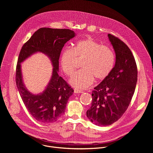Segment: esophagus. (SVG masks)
<instances>
[{"mask_svg": "<svg viewBox=\"0 0 153 153\" xmlns=\"http://www.w3.org/2000/svg\"><path fill=\"white\" fill-rule=\"evenodd\" d=\"M84 92L82 91H81V90H80V89H76V88H75V89H74V93H75V94H81V93H83Z\"/></svg>", "mask_w": 153, "mask_h": 153, "instance_id": "esophagus-1", "label": "esophagus"}]
</instances>
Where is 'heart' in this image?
<instances>
[{"mask_svg": "<svg viewBox=\"0 0 153 153\" xmlns=\"http://www.w3.org/2000/svg\"><path fill=\"white\" fill-rule=\"evenodd\" d=\"M83 58L82 69L70 79L69 84L78 88H86L94 82L105 79L115 63V56L109 47L101 45L91 37L78 41L73 48H66L61 52L60 65L67 76H71L75 68L76 59Z\"/></svg>", "mask_w": 153, "mask_h": 153, "instance_id": "obj_1", "label": "heart"}]
</instances>
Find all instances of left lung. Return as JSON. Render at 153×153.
Instances as JSON below:
<instances>
[{"label": "left lung", "instance_id": "1", "mask_svg": "<svg viewBox=\"0 0 153 153\" xmlns=\"http://www.w3.org/2000/svg\"><path fill=\"white\" fill-rule=\"evenodd\" d=\"M108 37L115 53V64L109 75L92 92L88 118L98 126L118 121L128 108L137 82V68L131 50L118 38Z\"/></svg>", "mask_w": 153, "mask_h": 153}]
</instances>
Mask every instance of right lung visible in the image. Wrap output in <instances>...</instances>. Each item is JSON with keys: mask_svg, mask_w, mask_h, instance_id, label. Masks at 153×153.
<instances>
[{"mask_svg": "<svg viewBox=\"0 0 153 153\" xmlns=\"http://www.w3.org/2000/svg\"><path fill=\"white\" fill-rule=\"evenodd\" d=\"M76 36L67 29L42 27L36 31L23 45L19 53L16 82L22 101L31 115L44 123L55 122L65 112L69 98L74 90L59 75V59L66 42ZM41 52L49 58L53 66L51 79L44 91L38 94L30 93L22 80L21 63L32 54Z\"/></svg>", "mask_w": 153, "mask_h": 153, "instance_id": "right-lung-1", "label": "right lung"}]
</instances>
